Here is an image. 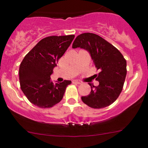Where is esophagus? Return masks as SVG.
<instances>
[{
	"instance_id": "34e87169",
	"label": "esophagus",
	"mask_w": 148,
	"mask_h": 148,
	"mask_svg": "<svg viewBox=\"0 0 148 148\" xmlns=\"http://www.w3.org/2000/svg\"><path fill=\"white\" fill-rule=\"evenodd\" d=\"M73 83H74V84H82V82H81V81H79V80H74V81H73Z\"/></svg>"
}]
</instances>
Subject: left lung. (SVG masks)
<instances>
[{"label": "left lung", "instance_id": "obj_1", "mask_svg": "<svg viewBox=\"0 0 148 148\" xmlns=\"http://www.w3.org/2000/svg\"><path fill=\"white\" fill-rule=\"evenodd\" d=\"M84 49L89 53L99 73L97 81L90 84V93L82 96L83 102L94 108L106 107L118 99L123 90L127 75V61L122 53L109 42L94 33H83L76 37L72 48Z\"/></svg>", "mask_w": 148, "mask_h": 148}]
</instances>
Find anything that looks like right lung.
<instances>
[{
    "label": "right lung",
    "instance_id": "obj_1",
    "mask_svg": "<svg viewBox=\"0 0 148 148\" xmlns=\"http://www.w3.org/2000/svg\"><path fill=\"white\" fill-rule=\"evenodd\" d=\"M74 38V35L45 37L22 60L18 72L21 89L35 106L50 108L62 100L71 81L54 84L51 75Z\"/></svg>",
    "mask_w": 148,
    "mask_h": 148
}]
</instances>
